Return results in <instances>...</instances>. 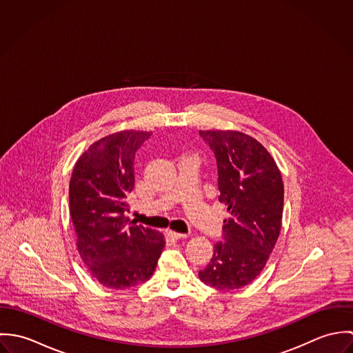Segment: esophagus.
Returning a JSON list of instances; mask_svg holds the SVG:
<instances>
[{"instance_id":"34e87169","label":"esophagus","mask_w":353,"mask_h":353,"mask_svg":"<svg viewBox=\"0 0 353 353\" xmlns=\"http://www.w3.org/2000/svg\"><path fill=\"white\" fill-rule=\"evenodd\" d=\"M168 235L172 238V239H185L188 235L186 234H179V232H175V231H168Z\"/></svg>"}]
</instances>
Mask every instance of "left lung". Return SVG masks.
Wrapping results in <instances>:
<instances>
[{
  "label": "left lung",
  "instance_id": "1",
  "mask_svg": "<svg viewBox=\"0 0 353 353\" xmlns=\"http://www.w3.org/2000/svg\"><path fill=\"white\" fill-rule=\"evenodd\" d=\"M216 156L219 201L225 205L224 241L214 245L210 262L199 272L216 290H239L262 272L281 230L284 185L266 148L236 130H201Z\"/></svg>",
  "mask_w": 353,
  "mask_h": 353
}]
</instances>
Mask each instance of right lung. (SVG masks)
<instances>
[{
	"label": "right lung",
	"mask_w": 353,
	"mask_h": 353,
	"mask_svg": "<svg viewBox=\"0 0 353 353\" xmlns=\"http://www.w3.org/2000/svg\"><path fill=\"white\" fill-rule=\"evenodd\" d=\"M151 134L122 130L95 141L76 161L69 183L79 254L92 277L112 290L150 280L165 245L163 234L125 217L134 154Z\"/></svg>",
	"instance_id": "obj_1"
}]
</instances>
